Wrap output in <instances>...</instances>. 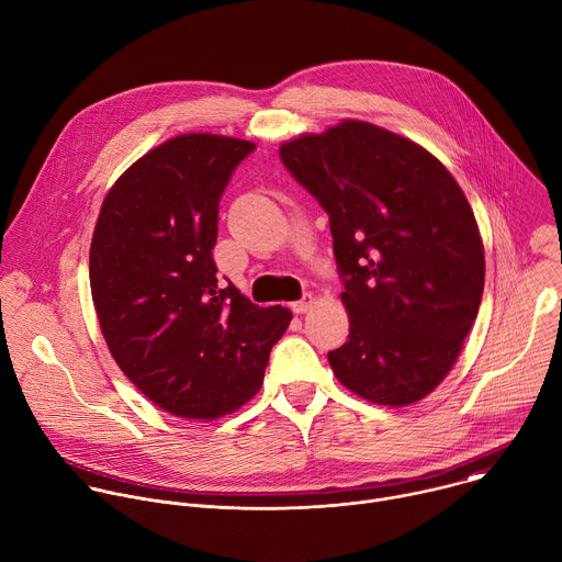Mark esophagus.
<instances>
[{
  "instance_id": "esophagus-1",
  "label": "esophagus",
  "mask_w": 562,
  "mask_h": 562,
  "mask_svg": "<svg viewBox=\"0 0 562 562\" xmlns=\"http://www.w3.org/2000/svg\"><path fill=\"white\" fill-rule=\"evenodd\" d=\"M311 304H313V295H311V293H304L302 300H297V302L291 304V311H293V313H306V311L311 308Z\"/></svg>"
}]
</instances>
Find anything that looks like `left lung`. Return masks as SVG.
<instances>
[{
	"instance_id": "left-lung-1",
	"label": "left lung",
	"mask_w": 562,
	"mask_h": 562,
	"mask_svg": "<svg viewBox=\"0 0 562 562\" xmlns=\"http://www.w3.org/2000/svg\"><path fill=\"white\" fill-rule=\"evenodd\" d=\"M280 158L330 223L350 319L328 352L335 378L372 404L419 402L454 366L483 295L461 187L428 149L363 121L289 140Z\"/></svg>"
}]
</instances>
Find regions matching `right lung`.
Here are the masks:
<instances>
[{"label": "right lung", "instance_id": "add662e5", "mask_svg": "<svg viewBox=\"0 0 562 562\" xmlns=\"http://www.w3.org/2000/svg\"><path fill=\"white\" fill-rule=\"evenodd\" d=\"M254 143L180 134L108 192L90 247V289L125 378L182 419L238 411L262 386L291 311L256 306L216 278L218 205Z\"/></svg>", "mask_w": 562, "mask_h": 562}]
</instances>
